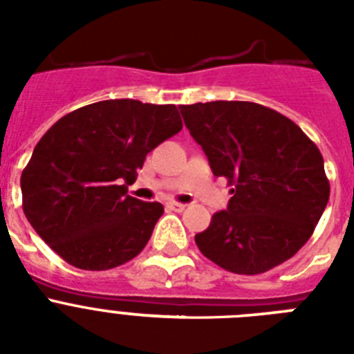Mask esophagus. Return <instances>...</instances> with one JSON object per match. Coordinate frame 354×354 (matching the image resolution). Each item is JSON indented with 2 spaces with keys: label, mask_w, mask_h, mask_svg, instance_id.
I'll return each mask as SVG.
<instances>
[{
  "label": "esophagus",
  "mask_w": 354,
  "mask_h": 354,
  "mask_svg": "<svg viewBox=\"0 0 354 354\" xmlns=\"http://www.w3.org/2000/svg\"><path fill=\"white\" fill-rule=\"evenodd\" d=\"M169 207H171V209H174V211H183L185 207H187V205L182 204V202H174V200H172V202H169Z\"/></svg>",
  "instance_id": "esophagus-1"
}]
</instances>
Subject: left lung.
Segmentation results:
<instances>
[{"label": "left lung", "instance_id": "left-lung-1", "mask_svg": "<svg viewBox=\"0 0 354 354\" xmlns=\"http://www.w3.org/2000/svg\"><path fill=\"white\" fill-rule=\"evenodd\" d=\"M211 171L232 185L226 211L194 242L221 268L264 274L294 257L329 202L324 156L296 122L257 102L180 104Z\"/></svg>", "mask_w": 354, "mask_h": 354}]
</instances>
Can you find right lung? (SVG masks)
Returning a JSON list of instances; mask_svg holds the SVG:
<instances>
[{"instance_id":"add662e5","label":"right lung","mask_w":354,"mask_h":354,"mask_svg":"<svg viewBox=\"0 0 354 354\" xmlns=\"http://www.w3.org/2000/svg\"><path fill=\"white\" fill-rule=\"evenodd\" d=\"M174 104L101 101L58 119L21 172L24 213L75 268L110 270L149 242L160 202L128 193L150 150L182 130Z\"/></svg>"}]
</instances>
